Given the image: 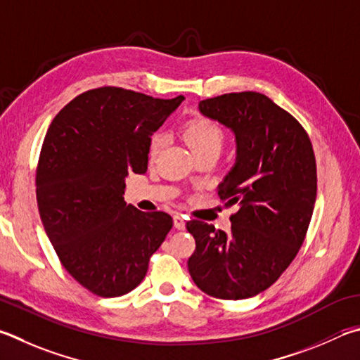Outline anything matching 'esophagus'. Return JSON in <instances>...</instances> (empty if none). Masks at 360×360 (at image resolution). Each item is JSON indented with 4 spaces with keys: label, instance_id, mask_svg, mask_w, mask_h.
I'll return each mask as SVG.
<instances>
[{
    "label": "esophagus",
    "instance_id": "1",
    "mask_svg": "<svg viewBox=\"0 0 360 360\" xmlns=\"http://www.w3.org/2000/svg\"><path fill=\"white\" fill-rule=\"evenodd\" d=\"M173 224H174L176 230H184V228H186V221H184V219L181 217V215H174Z\"/></svg>",
    "mask_w": 360,
    "mask_h": 360
}]
</instances>
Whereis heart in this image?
<instances>
[{
    "mask_svg": "<svg viewBox=\"0 0 360 360\" xmlns=\"http://www.w3.org/2000/svg\"><path fill=\"white\" fill-rule=\"evenodd\" d=\"M184 139L187 145L192 148L195 155H202L207 153H219L221 151L225 143V132L221 130L217 122L207 117H195L188 121L184 126ZM165 136L162 134H154L151 141H149L148 155L149 159H155L163 148Z\"/></svg>",
    "mask_w": 360,
    "mask_h": 360,
    "instance_id": "b5f03b06",
    "label": "heart"
}]
</instances>
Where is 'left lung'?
I'll use <instances>...</instances> for the list:
<instances>
[{"label":"left lung","instance_id":"obj_1","mask_svg":"<svg viewBox=\"0 0 360 360\" xmlns=\"http://www.w3.org/2000/svg\"><path fill=\"white\" fill-rule=\"evenodd\" d=\"M198 107L236 135V163L219 197L239 209L230 233L187 221L197 244L188 272L209 296L247 299L276 283L304 243L316 200L315 153L296 117L264 94L230 93Z\"/></svg>","mask_w":360,"mask_h":360}]
</instances>
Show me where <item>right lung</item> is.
<instances>
[{"mask_svg":"<svg viewBox=\"0 0 360 360\" xmlns=\"http://www.w3.org/2000/svg\"><path fill=\"white\" fill-rule=\"evenodd\" d=\"M182 99L89 89L47 130L36 169L39 214L64 269L96 296L136 288L172 230L167 212H141L122 195L129 173H146L151 135Z\"/></svg>","mask_w":360,"mask_h":360,"instance_id":"right-lung-1","label":"right lung"}]
</instances>
